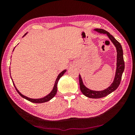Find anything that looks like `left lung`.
Wrapping results in <instances>:
<instances>
[{
	"mask_svg": "<svg viewBox=\"0 0 135 135\" xmlns=\"http://www.w3.org/2000/svg\"><path fill=\"white\" fill-rule=\"evenodd\" d=\"M95 31H97L100 33L107 34V35L108 36L112 42L114 43V45L115 46L116 49H117V70H116L115 79L113 83H112L111 85L107 88V89L102 90V91H93L89 90V89L86 88L84 86L82 82L80 76H79V83H80V88L82 93L86 97L90 98H100L106 97L112 93L113 91L117 89V88L119 86L121 80H122V77L123 73L124 70V61L123 59V52L122 45L118 41L114 38L113 36L109 34L108 31L104 30L103 29L100 28H96L95 29Z\"/></svg>",
	"mask_w": 135,
	"mask_h": 135,
	"instance_id": "left-lung-1",
	"label": "left lung"
}]
</instances>
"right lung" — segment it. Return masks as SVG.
<instances>
[{"label":"right lung","mask_w":135,"mask_h":135,"mask_svg":"<svg viewBox=\"0 0 135 135\" xmlns=\"http://www.w3.org/2000/svg\"><path fill=\"white\" fill-rule=\"evenodd\" d=\"M65 72H66V70H64L63 71L61 72L60 74L58 75V77H57V79H56V81H55V83L54 89H53V90H52V92L50 93L48 95H47L46 97H45L43 98H41V99H31V98H27V97H26V96H24L23 95H22L21 93H20L19 91H18L17 89V88H15L14 84H13V85H14V86H15L16 90L17 91V92L19 93V94L21 95L22 98H25V99H26L28 100H29V101H30L31 102H33V103H43V102H47V101H49V100H51L52 98H53L55 97V96L56 93L57 92V83H58V81L59 80V79H60L61 77L63 76Z\"/></svg>","instance_id":"add662e5"}]
</instances>
